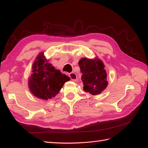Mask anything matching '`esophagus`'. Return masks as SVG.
<instances>
[{"label":"esophagus","mask_w":148,"mask_h":148,"mask_svg":"<svg viewBox=\"0 0 148 148\" xmlns=\"http://www.w3.org/2000/svg\"><path fill=\"white\" fill-rule=\"evenodd\" d=\"M69 76L70 77L71 80L74 81H76V79H77V76L76 74L74 73V72H71V73L69 74Z\"/></svg>","instance_id":"1"}]
</instances>
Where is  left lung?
<instances>
[{
  "instance_id": "left-lung-1",
  "label": "left lung",
  "mask_w": 148,
  "mask_h": 148,
  "mask_svg": "<svg viewBox=\"0 0 148 148\" xmlns=\"http://www.w3.org/2000/svg\"><path fill=\"white\" fill-rule=\"evenodd\" d=\"M82 73L81 79L83 83V90L93 95H99L108 86L107 73L104 65L99 58H81L79 63Z\"/></svg>"
}]
</instances>
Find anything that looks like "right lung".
Returning a JSON list of instances; mask_svg holds the SVG:
<instances>
[{"mask_svg":"<svg viewBox=\"0 0 148 148\" xmlns=\"http://www.w3.org/2000/svg\"><path fill=\"white\" fill-rule=\"evenodd\" d=\"M69 80V77L48 63L43 53H40L32 65L29 86L34 96L46 100L55 97L64 83Z\"/></svg>","mask_w":148,"mask_h":148,"instance_id":"obj_1","label":"right lung"}]
</instances>
